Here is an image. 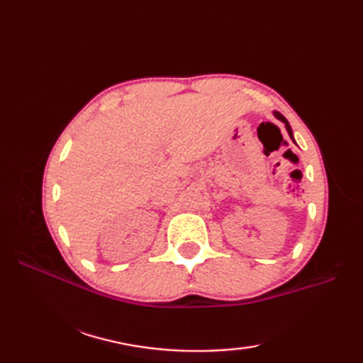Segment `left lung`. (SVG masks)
I'll return each mask as SVG.
<instances>
[{"label":"left lung","instance_id":"1","mask_svg":"<svg viewBox=\"0 0 363 363\" xmlns=\"http://www.w3.org/2000/svg\"><path fill=\"white\" fill-rule=\"evenodd\" d=\"M274 113V117L277 118V120H281L284 125H285V129H287V133H289V135H290V138L293 142H295V138H293V130H291V128H290V125H289V121H287V118L284 117L282 113H279V112H273Z\"/></svg>","mask_w":363,"mask_h":363}]
</instances>
